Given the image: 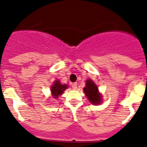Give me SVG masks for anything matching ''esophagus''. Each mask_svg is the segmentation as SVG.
<instances>
[{"label": "esophagus", "mask_w": 147, "mask_h": 147, "mask_svg": "<svg viewBox=\"0 0 147 147\" xmlns=\"http://www.w3.org/2000/svg\"><path fill=\"white\" fill-rule=\"evenodd\" d=\"M77 86H78V85H77V83H72V88L73 89H76L77 88Z\"/></svg>", "instance_id": "34e87169"}]
</instances>
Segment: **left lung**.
Here are the masks:
<instances>
[{
	"instance_id": "8db88e82",
	"label": "left lung",
	"mask_w": 147,
	"mask_h": 147,
	"mask_svg": "<svg viewBox=\"0 0 147 147\" xmlns=\"http://www.w3.org/2000/svg\"><path fill=\"white\" fill-rule=\"evenodd\" d=\"M86 87L83 88L85 94L88 97L90 103L93 105H99L101 102V95L98 93V89L97 86L94 84L91 80H86Z\"/></svg>"
}]
</instances>
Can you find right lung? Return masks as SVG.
<instances>
[{"mask_svg": "<svg viewBox=\"0 0 147 147\" xmlns=\"http://www.w3.org/2000/svg\"><path fill=\"white\" fill-rule=\"evenodd\" d=\"M67 88V85L61 84L59 80H57V81H55L54 84L52 86L51 90L53 97L57 98L59 96L61 95V94L64 92V90H65Z\"/></svg>", "mask_w": 147, "mask_h": 147, "instance_id": "right-lung-1", "label": "right lung"}]
</instances>
